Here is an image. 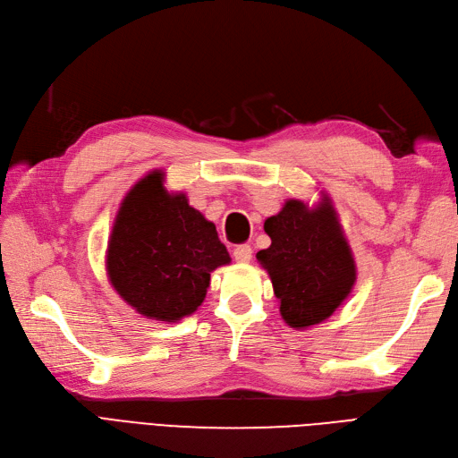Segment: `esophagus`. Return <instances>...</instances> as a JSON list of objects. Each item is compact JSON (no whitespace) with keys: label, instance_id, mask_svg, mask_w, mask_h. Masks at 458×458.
<instances>
[{"label":"esophagus","instance_id":"34e87169","mask_svg":"<svg viewBox=\"0 0 458 458\" xmlns=\"http://www.w3.org/2000/svg\"><path fill=\"white\" fill-rule=\"evenodd\" d=\"M233 258L237 259L239 264H249V262H250V258H252V249H250V244H239V246H234Z\"/></svg>","mask_w":458,"mask_h":458}]
</instances>
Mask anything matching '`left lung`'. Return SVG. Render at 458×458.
I'll use <instances>...</instances> for the list:
<instances>
[{
  "instance_id": "1",
  "label": "left lung",
  "mask_w": 458,
  "mask_h": 458,
  "mask_svg": "<svg viewBox=\"0 0 458 458\" xmlns=\"http://www.w3.org/2000/svg\"><path fill=\"white\" fill-rule=\"evenodd\" d=\"M269 249L256 259L271 279L279 312L294 329L321 324L349 299L356 283L354 256L329 196L316 206L287 200L264 221Z\"/></svg>"
}]
</instances>
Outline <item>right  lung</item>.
I'll list each match as a JSON object with an SVG mask.
<instances>
[{"instance_id":"obj_1","label":"right lung","mask_w":458,"mask_h":458,"mask_svg":"<svg viewBox=\"0 0 458 458\" xmlns=\"http://www.w3.org/2000/svg\"><path fill=\"white\" fill-rule=\"evenodd\" d=\"M231 262L216 225L154 169L123 199L107 241L111 287L140 316L175 324L199 310L209 274Z\"/></svg>"}]
</instances>
